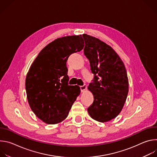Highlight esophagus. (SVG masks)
Returning <instances> with one entry per match:
<instances>
[{
    "label": "esophagus",
    "mask_w": 157,
    "mask_h": 157,
    "mask_svg": "<svg viewBox=\"0 0 157 157\" xmlns=\"http://www.w3.org/2000/svg\"><path fill=\"white\" fill-rule=\"evenodd\" d=\"M86 88H87V86H86V84H84V85H83V86H80L81 91L82 93L84 92V91L86 90Z\"/></svg>",
    "instance_id": "1"
}]
</instances>
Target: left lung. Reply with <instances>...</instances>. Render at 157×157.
Segmentation results:
<instances>
[{
	"label": "left lung",
	"mask_w": 157,
	"mask_h": 157,
	"mask_svg": "<svg viewBox=\"0 0 157 157\" xmlns=\"http://www.w3.org/2000/svg\"><path fill=\"white\" fill-rule=\"evenodd\" d=\"M85 41L84 55L94 75V82L87 89L94 102L87 109L92 119L106 122L121 112L128 92V79L125 65L114 49L99 39L82 35Z\"/></svg>",
	"instance_id": "obj_1"
}]
</instances>
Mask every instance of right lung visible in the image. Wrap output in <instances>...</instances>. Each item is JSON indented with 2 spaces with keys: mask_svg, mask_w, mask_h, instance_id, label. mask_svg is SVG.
Listing matches in <instances>:
<instances>
[{
  "mask_svg": "<svg viewBox=\"0 0 157 157\" xmlns=\"http://www.w3.org/2000/svg\"><path fill=\"white\" fill-rule=\"evenodd\" d=\"M84 46L81 35L58 38L43 48L31 64L25 79L27 98L33 113L44 123L64 120L80 94L79 86L68 84L66 61Z\"/></svg>",
  "mask_w": 157,
  "mask_h": 157,
  "instance_id": "right-lung-1",
  "label": "right lung"
}]
</instances>
